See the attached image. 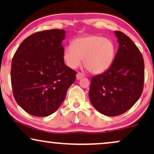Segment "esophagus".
I'll return each mask as SVG.
<instances>
[{
    "instance_id": "1",
    "label": "esophagus",
    "mask_w": 154,
    "mask_h": 154,
    "mask_svg": "<svg viewBox=\"0 0 154 154\" xmlns=\"http://www.w3.org/2000/svg\"><path fill=\"white\" fill-rule=\"evenodd\" d=\"M76 77H77V79H82L84 77V75L81 72H77V75H76Z\"/></svg>"
}]
</instances>
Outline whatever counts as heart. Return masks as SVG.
I'll list each match as a JSON object with an SVG mask.
<instances>
[{
	"instance_id": "1",
	"label": "heart",
	"mask_w": 154,
	"mask_h": 154,
	"mask_svg": "<svg viewBox=\"0 0 154 154\" xmlns=\"http://www.w3.org/2000/svg\"><path fill=\"white\" fill-rule=\"evenodd\" d=\"M116 55V46L110 39L100 35L79 37L73 40L72 45L64 50L66 65L75 69L82 64L91 73L99 75L107 71Z\"/></svg>"
}]
</instances>
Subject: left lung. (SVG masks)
Returning a JSON list of instances; mask_svg holds the SVG:
<instances>
[{"instance_id": "obj_1", "label": "left lung", "mask_w": 154, "mask_h": 154, "mask_svg": "<svg viewBox=\"0 0 154 154\" xmlns=\"http://www.w3.org/2000/svg\"><path fill=\"white\" fill-rule=\"evenodd\" d=\"M119 48L105 72L91 78L89 98L93 106L108 116H118L137 102L143 91L144 63L141 52L127 35L114 31Z\"/></svg>"}]
</instances>
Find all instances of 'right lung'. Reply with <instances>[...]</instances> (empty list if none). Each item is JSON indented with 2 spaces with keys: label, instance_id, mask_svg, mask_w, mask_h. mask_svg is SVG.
<instances>
[{
  "label": "right lung",
  "instance_id": "obj_1",
  "mask_svg": "<svg viewBox=\"0 0 154 154\" xmlns=\"http://www.w3.org/2000/svg\"><path fill=\"white\" fill-rule=\"evenodd\" d=\"M66 31L44 30L31 35L18 47L11 64L15 100L32 116H47L60 107L77 72L65 65Z\"/></svg>",
  "mask_w": 154,
  "mask_h": 154
}]
</instances>
